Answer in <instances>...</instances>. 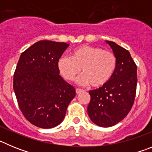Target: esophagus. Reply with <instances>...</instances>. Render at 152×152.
<instances>
[{"mask_svg": "<svg viewBox=\"0 0 152 152\" xmlns=\"http://www.w3.org/2000/svg\"><path fill=\"white\" fill-rule=\"evenodd\" d=\"M83 91H84L83 90L79 89V88H77V89H76V94H80V93H82Z\"/></svg>", "mask_w": 152, "mask_h": 152, "instance_id": "esophagus-1", "label": "esophagus"}]
</instances>
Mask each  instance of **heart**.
<instances>
[{"label":"heart","mask_w":152,"mask_h":152,"mask_svg":"<svg viewBox=\"0 0 152 152\" xmlns=\"http://www.w3.org/2000/svg\"><path fill=\"white\" fill-rule=\"evenodd\" d=\"M116 58L113 53L100 47L81 45L71 53V57L61 56L58 61L60 73L67 80H77L80 85L93 88L103 87L111 80L116 70Z\"/></svg>","instance_id":"obj_1"}]
</instances>
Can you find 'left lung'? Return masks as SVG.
Listing matches in <instances>:
<instances>
[{
  "instance_id": "obj_1",
  "label": "left lung",
  "mask_w": 152,
  "mask_h": 152,
  "mask_svg": "<svg viewBox=\"0 0 152 152\" xmlns=\"http://www.w3.org/2000/svg\"><path fill=\"white\" fill-rule=\"evenodd\" d=\"M116 58L111 80L103 87L90 91L88 113L91 121L110 127L122 121L133 105L137 86V67L129 52L114 42L106 41Z\"/></svg>"
}]
</instances>
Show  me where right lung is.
<instances>
[{"label":"right lung","mask_w":152,"mask_h":152,"mask_svg":"<svg viewBox=\"0 0 152 152\" xmlns=\"http://www.w3.org/2000/svg\"><path fill=\"white\" fill-rule=\"evenodd\" d=\"M68 43L42 40L24 51L13 75V91L21 112L42 129L63 121L75 89L59 75L58 61Z\"/></svg>","instance_id":"obj_1"}]
</instances>
